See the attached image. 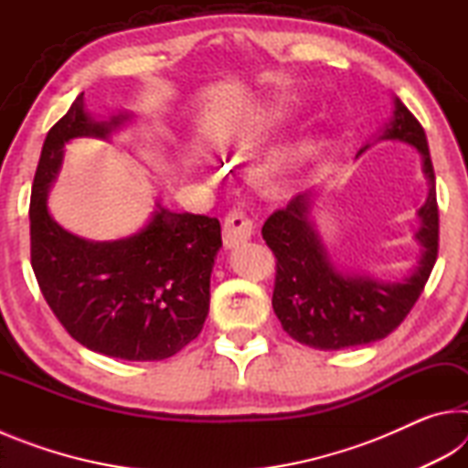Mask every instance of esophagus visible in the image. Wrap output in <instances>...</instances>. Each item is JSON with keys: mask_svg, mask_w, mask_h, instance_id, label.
I'll list each match as a JSON object with an SVG mask.
<instances>
[{"mask_svg": "<svg viewBox=\"0 0 468 468\" xmlns=\"http://www.w3.org/2000/svg\"><path fill=\"white\" fill-rule=\"evenodd\" d=\"M253 229H256V225L243 210L229 212L223 223V241L227 248H237V245L251 239Z\"/></svg>", "mask_w": 468, "mask_h": 468, "instance_id": "obj_1", "label": "esophagus"}]
</instances>
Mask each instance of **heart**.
I'll use <instances>...</instances> for the list:
<instances>
[{
  "instance_id": "1",
  "label": "heart",
  "mask_w": 468,
  "mask_h": 468,
  "mask_svg": "<svg viewBox=\"0 0 468 468\" xmlns=\"http://www.w3.org/2000/svg\"><path fill=\"white\" fill-rule=\"evenodd\" d=\"M284 161H287V158H284V156L271 158V161H268V165H266V176H276V173L282 169Z\"/></svg>"
}]
</instances>
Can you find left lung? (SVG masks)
<instances>
[{
  "label": "left lung",
  "instance_id": "1",
  "mask_svg": "<svg viewBox=\"0 0 468 468\" xmlns=\"http://www.w3.org/2000/svg\"><path fill=\"white\" fill-rule=\"evenodd\" d=\"M378 140H400L415 146L423 158L430 194L419 208L421 243L413 272L399 282L376 281L367 274H346L330 262L312 220L314 189L297 194L287 208L272 212L262 237L276 258L272 307L282 330L297 343L320 351L369 345L382 340L413 310L438 260L440 215L435 176L425 132L415 115L394 99V115ZM371 144L363 146L357 156Z\"/></svg>",
  "mask_w": 468,
  "mask_h": 468
}]
</instances>
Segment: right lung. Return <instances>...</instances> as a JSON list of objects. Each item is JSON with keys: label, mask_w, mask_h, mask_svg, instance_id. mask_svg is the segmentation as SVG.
I'll return each instance as SVG.
<instances>
[{"label": "right lung", "mask_w": 468, "mask_h": 468, "mask_svg": "<svg viewBox=\"0 0 468 468\" xmlns=\"http://www.w3.org/2000/svg\"><path fill=\"white\" fill-rule=\"evenodd\" d=\"M130 117L94 122L82 92L47 133L30 196V264L55 318L78 343L107 357L161 361L192 343L208 315L210 272L223 245L218 218L177 215L156 202L138 233L89 241L47 208L63 146L80 136L109 138Z\"/></svg>", "instance_id": "1"}]
</instances>
